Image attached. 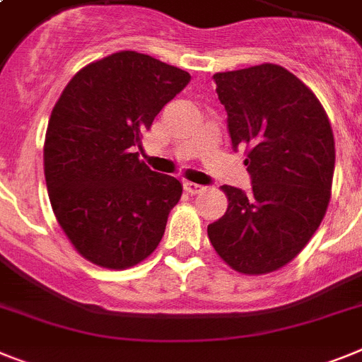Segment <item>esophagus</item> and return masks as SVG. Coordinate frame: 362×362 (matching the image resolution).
Segmentation results:
<instances>
[{
    "label": "esophagus",
    "instance_id": "esophagus-1",
    "mask_svg": "<svg viewBox=\"0 0 362 362\" xmlns=\"http://www.w3.org/2000/svg\"><path fill=\"white\" fill-rule=\"evenodd\" d=\"M185 190H187L188 194H199L203 190V187L202 185L192 183V181H185Z\"/></svg>",
    "mask_w": 362,
    "mask_h": 362
}]
</instances>
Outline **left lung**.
I'll use <instances>...</instances> for the list:
<instances>
[{
    "mask_svg": "<svg viewBox=\"0 0 362 362\" xmlns=\"http://www.w3.org/2000/svg\"><path fill=\"white\" fill-rule=\"evenodd\" d=\"M233 148H247L251 190L223 185L227 212L209 225L234 271L265 274L295 258L319 228L335 168L328 115L304 82L274 64L216 73Z\"/></svg>",
    "mask_w": 362,
    "mask_h": 362,
    "instance_id": "1",
    "label": "left lung"
}]
</instances>
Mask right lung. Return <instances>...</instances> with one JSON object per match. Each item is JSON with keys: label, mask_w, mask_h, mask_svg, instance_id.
<instances>
[{"label": "right lung", "mask_w": 362, "mask_h": 362, "mask_svg": "<svg viewBox=\"0 0 362 362\" xmlns=\"http://www.w3.org/2000/svg\"><path fill=\"white\" fill-rule=\"evenodd\" d=\"M188 82L187 71L120 51L80 69L52 107L43 146L49 199L86 260L128 269L159 245L183 185L134 150Z\"/></svg>", "instance_id": "add662e5"}]
</instances>
